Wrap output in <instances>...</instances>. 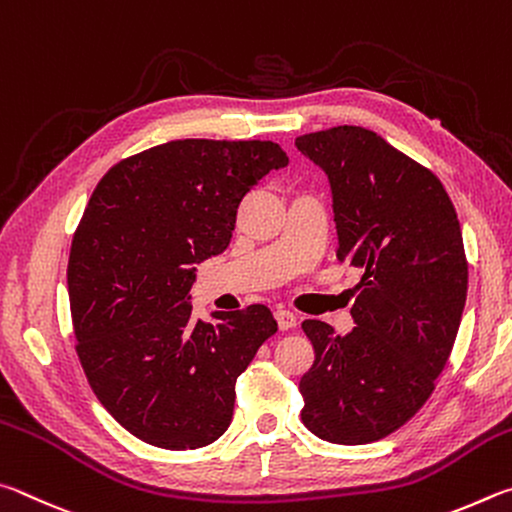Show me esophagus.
Listing matches in <instances>:
<instances>
[{
  "label": "esophagus",
  "instance_id": "34e87169",
  "mask_svg": "<svg viewBox=\"0 0 512 512\" xmlns=\"http://www.w3.org/2000/svg\"><path fill=\"white\" fill-rule=\"evenodd\" d=\"M274 317H276V324H279L281 330H290V328L297 326V315H294V312H290V310H283V308L276 310Z\"/></svg>",
  "mask_w": 512,
  "mask_h": 512
}]
</instances>
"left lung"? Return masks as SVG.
<instances>
[{
	"label": "left lung",
	"instance_id": "1",
	"mask_svg": "<svg viewBox=\"0 0 512 512\" xmlns=\"http://www.w3.org/2000/svg\"><path fill=\"white\" fill-rule=\"evenodd\" d=\"M294 146L328 177L337 258L364 272L351 333L301 324L315 346L301 420L330 443H373L425 405L452 353L468 294L461 224L441 179L380 134L337 125Z\"/></svg>",
	"mask_w": 512,
	"mask_h": 512
}]
</instances>
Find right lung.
<instances>
[{"instance_id": "obj_1", "label": "right lung", "mask_w": 512, "mask_h": 512, "mask_svg": "<svg viewBox=\"0 0 512 512\" xmlns=\"http://www.w3.org/2000/svg\"><path fill=\"white\" fill-rule=\"evenodd\" d=\"M288 161L272 141L177 139L119 161L89 197L67 265L76 351L143 443L195 450L227 432L276 321L261 303L195 319V265L229 247L242 197Z\"/></svg>"}]
</instances>
